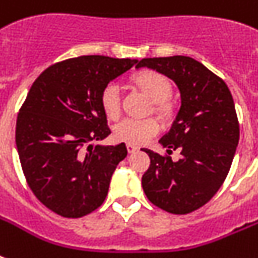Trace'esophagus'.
<instances>
[{"mask_svg": "<svg viewBox=\"0 0 258 258\" xmlns=\"http://www.w3.org/2000/svg\"><path fill=\"white\" fill-rule=\"evenodd\" d=\"M127 151H128L130 154H133L135 153V151H138V147L134 145H127Z\"/></svg>", "mask_w": 258, "mask_h": 258, "instance_id": "obj_1", "label": "esophagus"}]
</instances>
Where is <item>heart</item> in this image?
I'll return each instance as SVG.
<instances>
[{"label": "heart", "mask_w": 258, "mask_h": 258, "mask_svg": "<svg viewBox=\"0 0 258 258\" xmlns=\"http://www.w3.org/2000/svg\"><path fill=\"white\" fill-rule=\"evenodd\" d=\"M135 82L155 103L158 108L171 95V84L163 75L155 71H143L135 76ZM101 107L108 117H116L120 112V86L116 82L108 83L101 91ZM161 125L155 119L124 117L113 127V138L128 145H145L159 133Z\"/></svg>", "instance_id": "1"}]
</instances>
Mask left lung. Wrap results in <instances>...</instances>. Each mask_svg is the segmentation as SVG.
Listing matches in <instances>:
<instances>
[{
	"label": "left lung",
	"mask_w": 258,
	"mask_h": 258,
	"mask_svg": "<svg viewBox=\"0 0 258 258\" xmlns=\"http://www.w3.org/2000/svg\"><path fill=\"white\" fill-rule=\"evenodd\" d=\"M147 67L175 83L180 107L171 128L159 139L167 154L181 150L172 162L151 150V165L142 176L143 191L162 210L187 214L212 200L222 186L236 154L240 125L234 101L222 79L187 56L143 58Z\"/></svg>",
	"instance_id": "obj_1"
}]
</instances>
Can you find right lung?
I'll return each instance as SVG.
<instances>
[{"instance_id":"1","label":"right lung","mask_w":258,"mask_h":258,"mask_svg":"<svg viewBox=\"0 0 258 258\" xmlns=\"http://www.w3.org/2000/svg\"><path fill=\"white\" fill-rule=\"evenodd\" d=\"M138 60L80 56L56 62L32 84L16 124V146L26 182L38 201L67 218L104 202L124 143L93 146L111 134L101 91Z\"/></svg>"}]
</instances>
